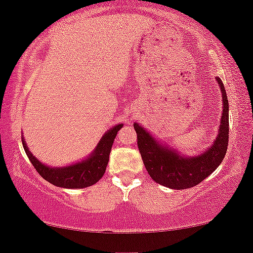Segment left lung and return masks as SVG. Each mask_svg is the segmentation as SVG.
Returning <instances> with one entry per match:
<instances>
[{
	"instance_id": "8db88e82",
	"label": "left lung",
	"mask_w": 253,
	"mask_h": 253,
	"mask_svg": "<svg viewBox=\"0 0 253 253\" xmlns=\"http://www.w3.org/2000/svg\"><path fill=\"white\" fill-rule=\"evenodd\" d=\"M222 93V116L215 140L203 154L185 157L174 148L159 144L144 127L133 124L137 144L148 175L159 184L175 190L192 188L212 174L222 162L229 138V105L223 83L216 78Z\"/></svg>"
}]
</instances>
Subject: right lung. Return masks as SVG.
<instances>
[{"label": "right lung", "mask_w": 253, "mask_h": 253, "mask_svg": "<svg viewBox=\"0 0 253 253\" xmlns=\"http://www.w3.org/2000/svg\"><path fill=\"white\" fill-rule=\"evenodd\" d=\"M122 126L123 124H117L107 131L100 139L94 152L87 157L86 160L67 166V167H49V166L43 165L31 153L23 137L22 141L26 155L41 177L60 188L83 189L95 184L105 174L114 139Z\"/></svg>", "instance_id": "add662e5"}]
</instances>
